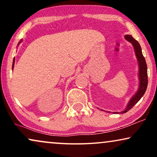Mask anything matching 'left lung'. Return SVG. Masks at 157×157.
<instances>
[{"instance_id":"left-lung-1","label":"left lung","mask_w":157,"mask_h":157,"mask_svg":"<svg viewBox=\"0 0 157 157\" xmlns=\"http://www.w3.org/2000/svg\"><path fill=\"white\" fill-rule=\"evenodd\" d=\"M126 40H128V42H130L131 44L134 46V51H135V54H136V59L138 60L139 62V86L138 91L135 95L131 98L129 102L126 106V109H124L123 111L119 112L121 113H124L127 112L128 110H130L139 100L141 99V98L142 97L144 94L146 90H147V85H148V76H147V65L146 63L145 59L144 57L141 52V48L140 46V44H139V42L136 40H135L134 38L132 37L131 35H126L124 36ZM118 113V112H114Z\"/></svg>"}]
</instances>
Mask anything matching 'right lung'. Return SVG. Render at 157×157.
<instances>
[{"mask_svg":"<svg viewBox=\"0 0 157 157\" xmlns=\"http://www.w3.org/2000/svg\"><path fill=\"white\" fill-rule=\"evenodd\" d=\"M22 41V40H20V42L18 43V45H19V44H20V43ZM14 63H15V59H13V66H12V68H13V66H14Z\"/></svg>","mask_w":157,"mask_h":157,"instance_id":"add662e5","label":"right lung"}]
</instances>
